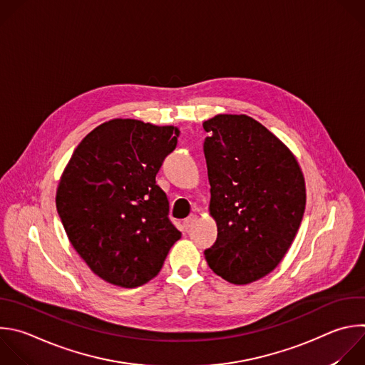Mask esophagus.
<instances>
[{"instance_id": "obj_1", "label": "esophagus", "mask_w": 365, "mask_h": 365, "mask_svg": "<svg viewBox=\"0 0 365 365\" xmlns=\"http://www.w3.org/2000/svg\"><path fill=\"white\" fill-rule=\"evenodd\" d=\"M195 220H196V216H195V215H190L189 217H186V219L183 220V227H185V230H189V229L193 226Z\"/></svg>"}]
</instances>
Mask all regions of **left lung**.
Segmentation results:
<instances>
[{
	"label": "left lung",
	"mask_w": 365,
	"mask_h": 365,
	"mask_svg": "<svg viewBox=\"0 0 365 365\" xmlns=\"http://www.w3.org/2000/svg\"><path fill=\"white\" fill-rule=\"evenodd\" d=\"M203 129L217 225L205 258L225 281L251 284L272 272L292 244L305 210L304 176L288 148L252 117L219 114Z\"/></svg>",
	"instance_id": "left-lung-1"
}]
</instances>
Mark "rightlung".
Returning <instances> with one entry per match:
<instances>
[{
    "label": "right lung",
    "mask_w": 365,
    "mask_h": 365,
    "mask_svg": "<svg viewBox=\"0 0 365 365\" xmlns=\"http://www.w3.org/2000/svg\"><path fill=\"white\" fill-rule=\"evenodd\" d=\"M179 130L114 118L74 150L56 205L73 248L101 279L136 288L155 278L182 233L156 185Z\"/></svg>",
    "instance_id": "right-lung-1"
}]
</instances>
